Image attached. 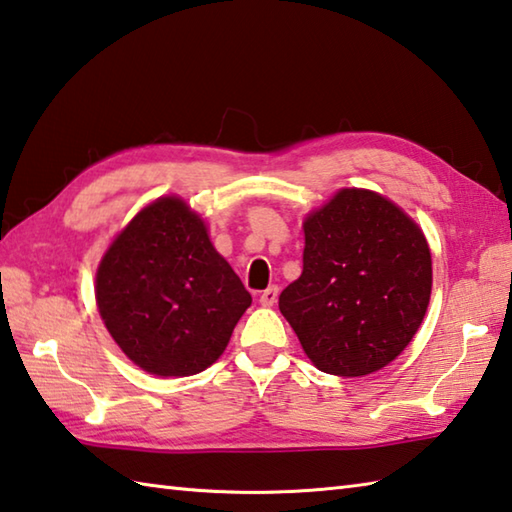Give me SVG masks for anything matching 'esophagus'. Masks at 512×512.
<instances>
[{
  "label": "esophagus",
  "instance_id": "34e87169",
  "mask_svg": "<svg viewBox=\"0 0 512 512\" xmlns=\"http://www.w3.org/2000/svg\"><path fill=\"white\" fill-rule=\"evenodd\" d=\"M276 298H278V287L272 285V287H267L265 292H260L258 303L263 305V307H272L276 303Z\"/></svg>",
  "mask_w": 512,
  "mask_h": 512
}]
</instances>
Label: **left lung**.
Masks as SVG:
<instances>
[{"label":"left lung","instance_id":"1","mask_svg":"<svg viewBox=\"0 0 512 512\" xmlns=\"http://www.w3.org/2000/svg\"><path fill=\"white\" fill-rule=\"evenodd\" d=\"M303 274L278 298L303 352L334 376H368L406 350L432 292L423 229L379 191L343 187L303 218Z\"/></svg>","mask_w":512,"mask_h":512}]
</instances>
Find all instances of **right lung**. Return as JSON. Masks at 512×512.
Segmentation results:
<instances>
[{
	"mask_svg": "<svg viewBox=\"0 0 512 512\" xmlns=\"http://www.w3.org/2000/svg\"><path fill=\"white\" fill-rule=\"evenodd\" d=\"M95 303L124 356L167 379L216 363L252 296L216 252L205 218L169 194L113 236L95 272Z\"/></svg>",
	"mask_w": 512,
	"mask_h": 512,
	"instance_id": "right-lung-1",
	"label": "right lung"
}]
</instances>
